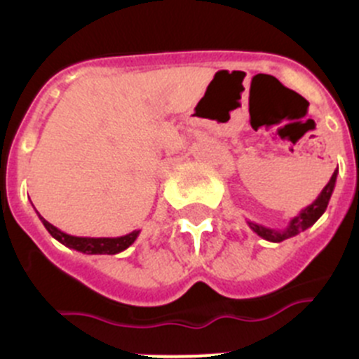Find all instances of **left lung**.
<instances>
[{
  "instance_id": "1",
  "label": "left lung",
  "mask_w": 359,
  "mask_h": 359,
  "mask_svg": "<svg viewBox=\"0 0 359 359\" xmlns=\"http://www.w3.org/2000/svg\"><path fill=\"white\" fill-rule=\"evenodd\" d=\"M337 173H339V170H335L334 175H332V179L328 180V184L323 187V191L320 193V196L311 203L309 206H306L304 210H300L299 215L293 217L285 229H271V227H264V226H260V224H255V222H252V220H248L247 224L250 226V229H252L253 233L259 234L262 240L273 241V243H280V241L288 240V238H293V236H297L299 233H302V231H306L307 227L313 226V224L316 222L321 215H323L325 210H327L328 201H330L332 193H334V189H335Z\"/></svg>"
}]
</instances>
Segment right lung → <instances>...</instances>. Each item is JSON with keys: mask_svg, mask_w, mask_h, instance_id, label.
Instances as JSON below:
<instances>
[{"mask_svg": "<svg viewBox=\"0 0 359 359\" xmlns=\"http://www.w3.org/2000/svg\"><path fill=\"white\" fill-rule=\"evenodd\" d=\"M38 213V212H36ZM39 220L43 222V226L46 227L52 238H55L57 241L64 245V247L76 250V252L88 253V255H114V253L123 252L133 243V241L139 238L140 231H132L130 234L118 238H88V236H72V234L64 233V231L57 229L55 226L48 222V220L43 219L38 213Z\"/></svg>", "mask_w": 359, "mask_h": 359, "instance_id": "add662e5", "label": "right lung"}]
</instances>
